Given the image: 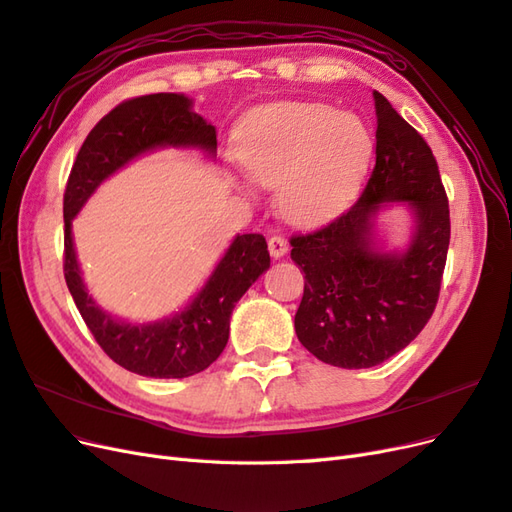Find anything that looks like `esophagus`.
<instances>
[{
  "label": "esophagus",
  "mask_w": 512,
  "mask_h": 512,
  "mask_svg": "<svg viewBox=\"0 0 512 512\" xmlns=\"http://www.w3.org/2000/svg\"><path fill=\"white\" fill-rule=\"evenodd\" d=\"M269 252H271V256L273 258H282V256H286V252H288V243H286V239L284 237H280V235H273V237H269Z\"/></svg>",
  "instance_id": "obj_1"
}]
</instances>
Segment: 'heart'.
Here are the masks:
<instances>
[{
	"label": "heart",
	"mask_w": 512,
	"mask_h": 512,
	"mask_svg": "<svg viewBox=\"0 0 512 512\" xmlns=\"http://www.w3.org/2000/svg\"><path fill=\"white\" fill-rule=\"evenodd\" d=\"M235 153L256 183L277 188V209L290 222H316L361 183L374 153L367 123L329 104L262 106L243 121Z\"/></svg>",
	"instance_id": "b5f03b06"
}]
</instances>
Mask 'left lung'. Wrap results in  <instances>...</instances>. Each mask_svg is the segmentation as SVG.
Masks as SVG:
<instances>
[{"label": "left lung", "mask_w": 512, "mask_h": 512, "mask_svg": "<svg viewBox=\"0 0 512 512\" xmlns=\"http://www.w3.org/2000/svg\"><path fill=\"white\" fill-rule=\"evenodd\" d=\"M376 166L356 203L329 224L290 239L305 273L294 316L299 342L322 363L380 365L423 331L438 303L451 218L438 162L425 138L378 91ZM389 202L415 215L406 251L380 253L373 218Z\"/></svg>", "instance_id": "left-lung-1"}]
</instances>
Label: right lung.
Returning a JSON list of instances; mask_svg holds the SVG:
<instances>
[{
    "label": "right lung",
    "mask_w": 512,
    "mask_h": 512,
    "mask_svg": "<svg viewBox=\"0 0 512 512\" xmlns=\"http://www.w3.org/2000/svg\"><path fill=\"white\" fill-rule=\"evenodd\" d=\"M160 147H196L213 156L218 138L183 94L121 102L87 134L64 194V275L87 329L117 365L147 378H188L207 369L226 348L232 309L271 265L265 237L237 235L183 312L145 324L117 320L89 297L72 243V220L98 185Z\"/></svg>",
    "instance_id": "obj_1"
}]
</instances>
